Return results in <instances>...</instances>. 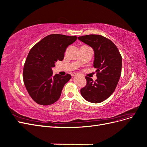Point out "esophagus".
<instances>
[{
    "label": "esophagus",
    "instance_id": "esophagus-1",
    "mask_svg": "<svg viewBox=\"0 0 147 147\" xmlns=\"http://www.w3.org/2000/svg\"><path fill=\"white\" fill-rule=\"evenodd\" d=\"M78 75V74L75 73V74H74L72 75V76H73V77H75V76H76V75Z\"/></svg>",
    "mask_w": 147,
    "mask_h": 147
}]
</instances>
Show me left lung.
Instances as JSON below:
<instances>
[{
	"label": "left lung",
	"mask_w": 147,
	"mask_h": 147,
	"mask_svg": "<svg viewBox=\"0 0 147 147\" xmlns=\"http://www.w3.org/2000/svg\"><path fill=\"white\" fill-rule=\"evenodd\" d=\"M80 40L94 51V67L97 79L86 77V84L80 90L83 98L91 103H100L113 94L121 74L122 57L118 48L110 39L100 35L78 37Z\"/></svg>",
	"instance_id": "8db88e82"
}]
</instances>
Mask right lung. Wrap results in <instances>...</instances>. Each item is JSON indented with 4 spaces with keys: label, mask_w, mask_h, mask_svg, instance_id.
<instances>
[{
    "label": "right lung",
    "mask_w": 147,
    "mask_h": 147,
    "mask_svg": "<svg viewBox=\"0 0 147 147\" xmlns=\"http://www.w3.org/2000/svg\"><path fill=\"white\" fill-rule=\"evenodd\" d=\"M77 38V36L51 34L31 48L24 65L23 81L29 96L38 104L51 105L59 99L71 75L53 76L52 67L57 61L63 60L66 48Z\"/></svg>",
    "instance_id": "1"
}]
</instances>
